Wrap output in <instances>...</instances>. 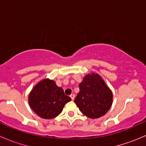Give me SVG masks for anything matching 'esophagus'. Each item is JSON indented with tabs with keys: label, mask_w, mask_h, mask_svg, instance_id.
<instances>
[{
	"label": "esophagus",
	"mask_w": 146,
	"mask_h": 146,
	"mask_svg": "<svg viewBox=\"0 0 146 146\" xmlns=\"http://www.w3.org/2000/svg\"><path fill=\"white\" fill-rule=\"evenodd\" d=\"M70 98L72 99V100H73L75 99V95H74V94H71V95H70Z\"/></svg>",
	"instance_id": "esophagus-1"
}]
</instances>
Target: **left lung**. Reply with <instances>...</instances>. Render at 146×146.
Here are the masks:
<instances>
[{
	"instance_id": "left-lung-1",
	"label": "left lung",
	"mask_w": 146,
	"mask_h": 146,
	"mask_svg": "<svg viewBox=\"0 0 146 146\" xmlns=\"http://www.w3.org/2000/svg\"><path fill=\"white\" fill-rule=\"evenodd\" d=\"M79 88L80 92L74 102L84 115L97 119L109 111L112 104L113 95L100 76L94 73L88 74Z\"/></svg>"
}]
</instances>
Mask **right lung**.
<instances>
[{
  "label": "right lung",
  "instance_id": "right-lung-1",
  "mask_svg": "<svg viewBox=\"0 0 146 146\" xmlns=\"http://www.w3.org/2000/svg\"><path fill=\"white\" fill-rule=\"evenodd\" d=\"M71 100L64 90L49 79L38 82L29 95V104L32 110L43 119H53L60 114L65 104Z\"/></svg>",
  "mask_w": 146,
  "mask_h": 146
}]
</instances>
